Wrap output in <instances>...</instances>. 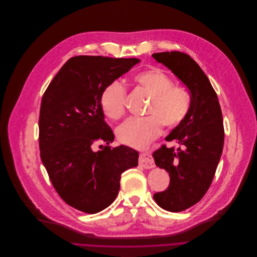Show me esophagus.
I'll use <instances>...</instances> for the list:
<instances>
[{"mask_svg":"<svg viewBox=\"0 0 257 257\" xmlns=\"http://www.w3.org/2000/svg\"><path fill=\"white\" fill-rule=\"evenodd\" d=\"M139 164L144 167L145 169H151L155 167V162L149 152H144L140 155Z\"/></svg>","mask_w":257,"mask_h":257,"instance_id":"34e87169","label":"esophagus"}]
</instances>
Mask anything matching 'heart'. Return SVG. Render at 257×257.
Segmentation results:
<instances>
[{"instance_id":"1","label":"heart","mask_w":257,"mask_h":257,"mask_svg":"<svg viewBox=\"0 0 257 257\" xmlns=\"http://www.w3.org/2000/svg\"><path fill=\"white\" fill-rule=\"evenodd\" d=\"M134 82L151 95L144 118H128L116 130L118 141L136 149L148 147L161 133L163 124L168 128L178 126L190 111L188 92L174 86L172 79L162 70L151 68L138 73ZM126 90L117 81L108 84L100 95V106L110 119L117 120L125 113Z\"/></svg>"}]
</instances>
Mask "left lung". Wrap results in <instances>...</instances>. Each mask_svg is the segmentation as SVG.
Listing matches in <instances>:
<instances>
[{"mask_svg":"<svg viewBox=\"0 0 257 257\" xmlns=\"http://www.w3.org/2000/svg\"><path fill=\"white\" fill-rule=\"evenodd\" d=\"M152 56L171 70L191 97L188 115L166 137L180 147L163 145L153 153L156 165L170 176L168 188L154 194V199L162 209L177 213L198 202L212 184L224 146L223 116L209 78L188 55L164 51Z\"/></svg>","mask_w":257,"mask_h":257,"instance_id":"8db88e82","label":"left lung"}]
</instances>
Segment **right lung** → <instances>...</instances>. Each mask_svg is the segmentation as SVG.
<instances>
[{"mask_svg":"<svg viewBox=\"0 0 257 257\" xmlns=\"http://www.w3.org/2000/svg\"><path fill=\"white\" fill-rule=\"evenodd\" d=\"M139 62L135 58H71L42 96L40 158L59 195L81 212L96 214L110 206L119 191L121 173L138 166L136 150L109 146L114 135L104 120L100 95ZM97 140L107 146L95 152Z\"/></svg>","mask_w":257,"mask_h":257,"instance_id":"obj_1","label":"right lung"}]
</instances>
